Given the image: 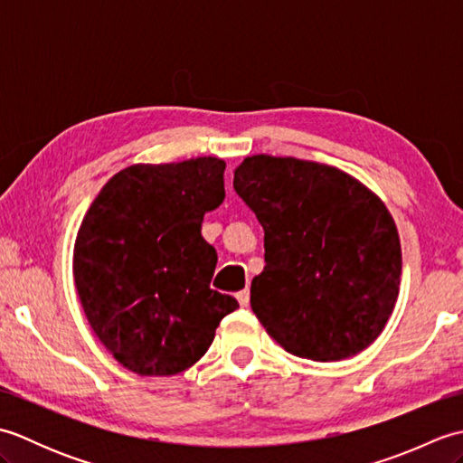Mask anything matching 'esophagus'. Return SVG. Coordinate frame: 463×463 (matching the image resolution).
I'll use <instances>...</instances> for the list:
<instances>
[{"mask_svg": "<svg viewBox=\"0 0 463 463\" xmlns=\"http://www.w3.org/2000/svg\"><path fill=\"white\" fill-rule=\"evenodd\" d=\"M237 300H239L241 307H249V300H250V292H249V288H244V290L237 292Z\"/></svg>", "mask_w": 463, "mask_h": 463, "instance_id": "34e87169", "label": "esophagus"}]
</instances>
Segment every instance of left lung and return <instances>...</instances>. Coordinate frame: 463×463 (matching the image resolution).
Here are the masks:
<instances>
[{
  "instance_id": "left-lung-1",
  "label": "left lung",
  "mask_w": 463,
  "mask_h": 463,
  "mask_svg": "<svg viewBox=\"0 0 463 463\" xmlns=\"http://www.w3.org/2000/svg\"><path fill=\"white\" fill-rule=\"evenodd\" d=\"M232 184L264 229L250 307L270 336L314 362L368 348L402 277L396 222L378 194L336 166L272 155L247 156Z\"/></svg>"
}]
</instances>
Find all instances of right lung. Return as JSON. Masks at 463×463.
<instances>
[{"label": "right lung", "mask_w": 463, "mask_h": 463, "mask_svg": "<svg viewBox=\"0 0 463 463\" xmlns=\"http://www.w3.org/2000/svg\"><path fill=\"white\" fill-rule=\"evenodd\" d=\"M224 161L131 165L85 213L73 279L95 336L139 376H175L199 362L221 320L239 308L211 288L216 250L204 213L224 201Z\"/></svg>", "instance_id": "add662e5"}]
</instances>
